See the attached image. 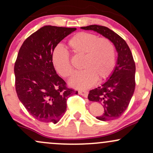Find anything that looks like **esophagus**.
Returning <instances> with one entry per match:
<instances>
[{
    "instance_id": "esophagus-1",
    "label": "esophagus",
    "mask_w": 153,
    "mask_h": 153,
    "mask_svg": "<svg viewBox=\"0 0 153 153\" xmlns=\"http://www.w3.org/2000/svg\"><path fill=\"white\" fill-rule=\"evenodd\" d=\"M78 94L81 95V96H84V97H87L88 93V91H79Z\"/></svg>"
}]
</instances>
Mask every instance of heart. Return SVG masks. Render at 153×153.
<instances>
[{"instance_id":"1","label":"heart","mask_w":153,"mask_h":153,"mask_svg":"<svg viewBox=\"0 0 153 153\" xmlns=\"http://www.w3.org/2000/svg\"><path fill=\"white\" fill-rule=\"evenodd\" d=\"M68 47L75 57H82L83 71L73 75L70 85L78 89H87L102 80L113 72L116 65V49L114 43L106 37L99 38L88 32H79L70 39ZM54 68L61 76L69 78L73 73L69 54L56 49L52 54Z\"/></svg>"}]
</instances>
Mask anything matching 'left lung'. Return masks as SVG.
I'll return each mask as SVG.
<instances>
[{
  "instance_id": "8db88e82",
  "label": "left lung",
  "mask_w": 153,
  "mask_h": 153,
  "mask_svg": "<svg viewBox=\"0 0 153 153\" xmlns=\"http://www.w3.org/2000/svg\"><path fill=\"white\" fill-rule=\"evenodd\" d=\"M81 29L99 33L114 43L118 52L117 65L110 78L101 86L90 91L88 99L102 103L104 111L96 118L101 121L118 119L129 106L135 88V62L129 46L114 31L103 26L90 25Z\"/></svg>"
}]
</instances>
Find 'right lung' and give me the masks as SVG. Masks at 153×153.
Here are the masks:
<instances>
[{"label": "right lung", "instance_id": "add662e5", "mask_svg": "<svg viewBox=\"0 0 153 153\" xmlns=\"http://www.w3.org/2000/svg\"><path fill=\"white\" fill-rule=\"evenodd\" d=\"M76 28L45 26L22 44L14 65L17 96L26 109L42 122L56 124L65 113L67 100L78 91L68 88L56 73L54 50Z\"/></svg>", "mask_w": 153, "mask_h": 153}]
</instances>
